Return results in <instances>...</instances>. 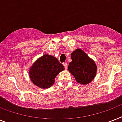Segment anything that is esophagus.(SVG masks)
Returning a JSON list of instances; mask_svg holds the SVG:
<instances>
[{"label": "esophagus", "mask_w": 122, "mask_h": 122, "mask_svg": "<svg viewBox=\"0 0 122 122\" xmlns=\"http://www.w3.org/2000/svg\"><path fill=\"white\" fill-rule=\"evenodd\" d=\"M63 65H64V66H65V70H67V68H68V64H67L66 63H65L63 64Z\"/></svg>", "instance_id": "obj_1"}]
</instances>
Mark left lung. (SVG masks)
Masks as SVG:
<instances>
[{
	"label": "left lung",
	"instance_id": "1",
	"mask_svg": "<svg viewBox=\"0 0 122 122\" xmlns=\"http://www.w3.org/2000/svg\"><path fill=\"white\" fill-rule=\"evenodd\" d=\"M71 62L68 65L69 71L81 85L91 83L96 75L95 61L81 49H76L71 54Z\"/></svg>",
	"mask_w": 122,
	"mask_h": 122
}]
</instances>
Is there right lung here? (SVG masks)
<instances>
[{
	"label": "right lung",
	"mask_w": 122,
	"mask_h": 122,
	"mask_svg": "<svg viewBox=\"0 0 122 122\" xmlns=\"http://www.w3.org/2000/svg\"><path fill=\"white\" fill-rule=\"evenodd\" d=\"M64 69L56 57L44 54L30 68L29 76L34 85L41 89H47L53 85L56 76Z\"/></svg>",
	"instance_id": "obj_1"
}]
</instances>
